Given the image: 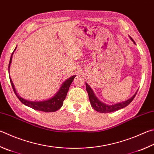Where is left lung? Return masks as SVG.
Returning a JSON list of instances; mask_svg holds the SVG:
<instances>
[{
	"label": "left lung",
	"mask_w": 154,
	"mask_h": 154,
	"mask_svg": "<svg viewBox=\"0 0 154 154\" xmlns=\"http://www.w3.org/2000/svg\"><path fill=\"white\" fill-rule=\"evenodd\" d=\"M130 38L131 40L135 43V42H134L132 38L130 37ZM85 85H86V90L88 93L89 99L91 103V106L95 110H96L97 112H101V113L112 112L116 111L118 110H120V109L126 107V106H128L131 102L133 101V99L135 98L137 93V91L136 93L134 94L131 98L126 100L125 102L117 103V104H112V105H108L102 102L101 101H100V100L97 98L96 96H95L93 90H92V89L89 87V85H88V83H85Z\"/></svg>",
	"instance_id": "1"
}]
</instances>
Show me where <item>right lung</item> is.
<instances>
[{
	"label": "right lung",
	"instance_id": "right-lung-1",
	"mask_svg": "<svg viewBox=\"0 0 154 154\" xmlns=\"http://www.w3.org/2000/svg\"><path fill=\"white\" fill-rule=\"evenodd\" d=\"M15 50H16V48L15 50H14V51L13 52L12 54H11V57L10 58L9 65V73L10 65H11V61H12L13 54ZM75 76H76V75H73V76H71L70 78H69L68 79L65 81V82L63 83V84L61 85L59 90L58 91L57 93L56 94L52 97H51V98L44 100V101L33 102V101H29V100L22 98V97L19 96L17 94V93L15 86L13 85V83L12 82V80H11V77H10V82L11 83V85H12L13 91L15 92L17 97H18V99L20 100V101L23 103L24 105L29 106V107L34 109V110H36L43 111V112H55L58 110H59V109L62 107L64 100H65L66 94H67V92L69 91V87L71 85V83L72 82V81H73Z\"/></svg>",
	"mask_w": 154,
	"mask_h": 154
}]
</instances>
